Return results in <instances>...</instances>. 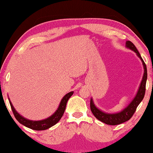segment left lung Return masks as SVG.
Masks as SVG:
<instances>
[{
	"instance_id": "1",
	"label": "left lung",
	"mask_w": 153,
	"mask_h": 153,
	"mask_svg": "<svg viewBox=\"0 0 153 153\" xmlns=\"http://www.w3.org/2000/svg\"><path fill=\"white\" fill-rule=\"evenodd\" d=\"M125 46L127 49L131 50L134 52H135L137 56L141 59L142 63H143V76L142 78V80L140 83V85L138 89V91L137 94H136L135 97L134 99L131 100V102L125 107L124 109H123L121 111L118 113H114V114H110V113H106L102 111L100 108H98L95 104H94L93 98L91 99V110L92 113H93L94 116L98 120L102 121V123H106V125H116L121 124L126 121L129 120V119L131 118L133 114H134L137 109V106L139 104L141 103V102L143 100L144 95H145L146 92V81H147V68H146V65L144 62L143 60L142 59L141 55H140L139 52L134 45L130 41H127Z\"/></svg>"
}]
</instances>
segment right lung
<instances>
[{"mask_svg": "<svg viewBox=\"0 0 153 153\" xmlns=\"http://www.w3.org/2000/svg\"><path fill=\"white\" fill-rule=\"evenodd\" d=\"M73 93H74V91L70 92V93L66 94V95L62 97L61 101H60L57 110H56L51 116L48 117L47 118L41 120H28V119L25 118L24 117L21 116V115L16 111L13 105H12L10 98H8V99H9L10 106H11L12 110V111H13L14 116H15V118L19 121V123L22 124L23 125H24V126H26V127H28V128L33 129V130L39 131L45 130V129L50 128V127L53 126L54 125H56V123L60 120V118H62V115L64 114L67 102H68V100L70 99L71 96L73 95Z\"/></svg>", "mask_w": 153, "mask_h": 153, "instance_id": "1", "label": "right lung"}]
</instances>
